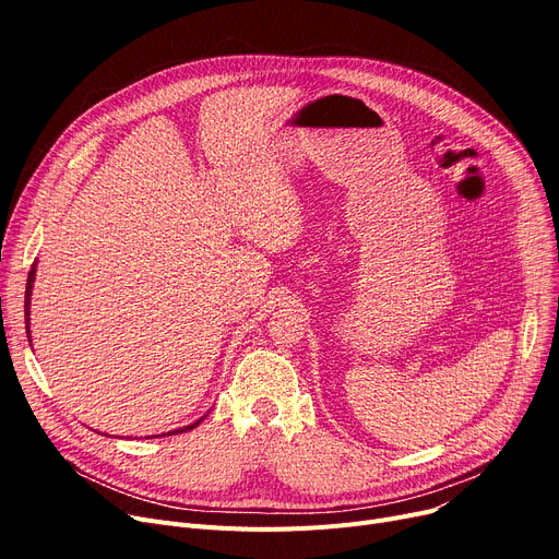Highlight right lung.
Returning a JSON list of instances; mask_svg holds the SVG:
<instances>
[{
	"instance_id": "right-lung-1",
	"label": "right lung",
	"mask_w": 559,
	"mask_h": 559,
	"mask_svg": "<svg viewBox=\"0 0 559 559\" xmlns=\"http://www.w3.org/2000/svg\"><path fill=\"white\" fill-rule=\"evenodd\" d=\"M34 281H36V262H34V267H32V272H28V278H26V292H24V317H26V337H28V314H32V289H34ZM203 421V417L201 419H197L194 424H190V426H186V428H179V430H169L167 435H174V432H183V430H192V428H197L199 424Z\"/></svg>"
}]
</instances>
